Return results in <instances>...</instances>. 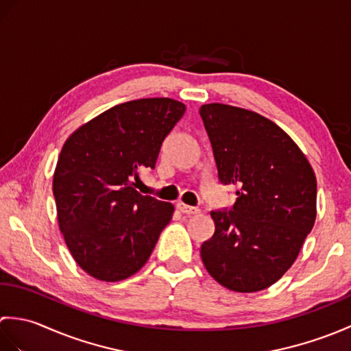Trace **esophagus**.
Segmentation results:
<instances>
[{
    "label": "esophagus",
    "mask_w": 351,
    "mask_h": 351,
    "mask_svg": "<svg viewBox=\"0 0 351 351\" xmlns=\"http://www.w3.org/2000/svg\"><path fill=\"white\" fill-rule=\"evenodd\" d=\"M176 210H178V211H181L182 214H189V215L199 214V213H200L199 208H196V206H190V205H185V204H182V202L176 204Z\"/></svg>",
    "instance_id": "obj_1"
}]
</instances>
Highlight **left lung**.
<instances>
[{
    "mask_svg": "<svg viewBox=\"0 0 351 351\" xmlns=\"http://www.w3.org/2000/svg\"><path fill=\"white\" fill-rule=\"evenodd\" d=\"M219 181L237 187L232 210L211 211L215 230L200 247L220 285L255 293L293 265L317 217V180L306 156L274 122L225 104L199 110Z\"/></svg>",
    "mask_w": 351,
    "mask_h": 351,
    "instance_id": "8db88e82",
    "label": "left lung"
}]
</instances>
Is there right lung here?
<instances>
[{"label": "right lung", "instance_id": "obj_1", "mask_svg": "<svg viewBox=\"0 0 351 351\" xmlns=\"http://www.w3.org/2000/svg\"><path fill=\"white\" fill-rule=\"evenodd\" d=\"M185 106L146 98L104 111L66 140L52 191L66 245L92 278L136 274L173 214V205L134 189L141 169H155L167 134Z\"/></svg>", "mask_w": 351, "mask_h": 351}]
</instances>
